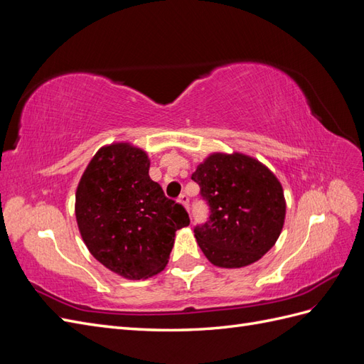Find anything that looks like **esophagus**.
Wrapping results in <instances>:
<instances>
[{"label":"esophagus","mask_w":364,"mask_h":364,"mask_svg":"<svg viewBox=\"0 0 364 364\" xmlns=\"http://www.w3.org/2000/svg\"><path fill=\"white\" fill-rule=\"evenodd\" d=\"M179 203H182L186 209H190V197L186 196V194H182V196L179 197Z\"/></svg>","instance_id":"esophagus-1"}]
</instances>
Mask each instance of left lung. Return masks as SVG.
Listing matches in <instances>:
<instances>
[{
	"mask_svg": "<svg viewBox=\"0 0 364 364\" xmlns=\"http://www.w3.org/2000/svg\"><path fill=\"white\" fill-rule=\"evenodd\" d=\"M191 179L211 213L205 225L194 228V237L214 266H249L277 243L285 199L281 182L266 165L243 153H213Z\"/></svg>",
	"mask_w": 364,
	"mask_h": 364,
	"instance_id": "1",
	"label": "left lung"
}]
</instances>
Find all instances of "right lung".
<instances>
[{
	"label": "right lung",
	"mask_w": 364,
	"mask_h": 364,
	"mask_svg": "<svg viewBox=\"0 0 364 364\" xmlns=\"http://www.w3.org/2000/svg\"><path fill=\"white\" fill-rule=\"evenodd\" d=\"M150 159L129 142L102 147L75 191V220L91 255L127 279H146L167 266L188 213L149 176Z\"/></svg>",
	"instance_id": "add662e5"
}]
</instances>
